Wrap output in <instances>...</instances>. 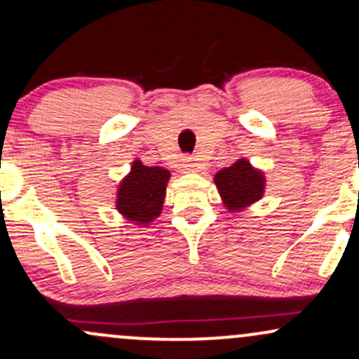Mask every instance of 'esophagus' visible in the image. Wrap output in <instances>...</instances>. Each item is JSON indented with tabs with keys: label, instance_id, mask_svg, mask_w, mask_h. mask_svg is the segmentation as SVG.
<instances>
[{
	"label": "esophagus",
	"instance_id": "34e87169",
	"mask_svg": "<svg viewBox=\"0 0 359 359\" xmlns=\"http://www.w3.org/2000/svg\"><path fill=\"white\" fill-rule=\"evenodd\" d=\"M196 167H197V163L194 162L191 156H184V158L180 160V170L194 172V170H196Z\"/></svg>",
	"mask_w": 359,
	"mask_h": 359
}]
</instances>
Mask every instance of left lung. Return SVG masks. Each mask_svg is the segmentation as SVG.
I'll use <instances>...</instances> for the list:
<instances>
[{
  "instance_id": "left-lung-1",
  "label": "left lung",
  "mask_w": 359,
  "mask_h": 359,
  "mask_svg": "<svg viewBox=\"0 0 359 359\" xmlns=\"http://www.w3.org/2000/svg\"><path fill=\"white\" fill-rule=\"evenodd\" d=\"M214 180L229 209L245 208L263 194V175L253 170L246 160H238L231 167L222 168Z\"/></svg>"
}]
</instances>
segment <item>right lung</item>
Segmentation results:
<instances>
[{"label":"right lung","instance_id":"obj_1","mask_svg":"<svg viewBox=\"0 0 359 359\" xmlns=\"http://www.w3.org/2000/svg\"><path fill=\"white\" fill-rule=\"evenodd\" d=\"M168 177L170 174L165 168L145 167L142 162H135L130 175L119 185L118 211L142 224L154 221L162 211Z\"/></svg>","mask_w":359,"mask_h":359}]
</instances>
